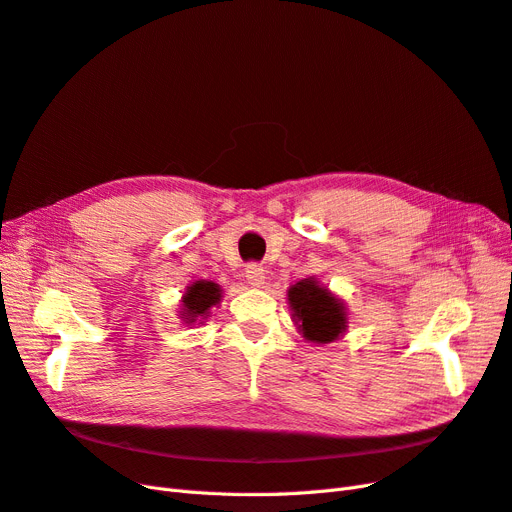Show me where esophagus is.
I'll use <instances>...</instances> for the list:
<instances>
[{
  "label": "esophagus",
  "mask_w": 512,
  "mask_h": 512,
  "mask_svg": "<svg viewBox=\"0 0 512 512\" xmlns=\"http://www.w3.org/2000/svg\"><path fill=\"white\" fill-rule=\"evenodd\" d=\"M245 280L252 288H262L265 286V271L258 265H250L245 269Z\"/></svg>",
  "instance_id": "obj_1"
}]
</instances>
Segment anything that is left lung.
Listing matches in <instances>:
<instances>
[{
    "label": "left lung",
    "mask_w": 512,
    "mask_h": 512,
    "mask_svg": "<svg viewBox=\"0 0 512 512\" xmlns=\"http://www.w3.org/2000/svg\"><path fill=\"white\" fill-rule=\"evenodd\" d=\"M288 307L294 324L307 344H333L348 329V307L344 299L318 282V277H305L288 288Z\"/></svg>",
    "instance_id": "obj_1"
}]
</instances>
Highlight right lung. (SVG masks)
<instances>
[{"mask_svg": "<svg viewBox=\"0 0 512 512\" xmlns=\"http://www.w3.org/2000/svg\"><path fill=\"white\" fill-rule=\"evenodd\" d=\"M224 297V290L220 284H215L211 280H196L188 288H185L181 303H179V320L185 324V327H194V324H203L211 309L215 305H220Z\"/></svg>", "mask_w": 512, "mask_h": 512, "instance_id": "obj_1", "label": "right lung"}]
</instances>
